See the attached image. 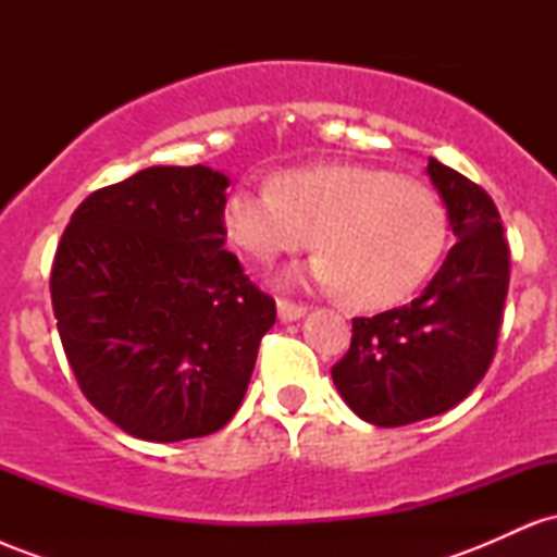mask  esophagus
I'll list each match as a JSON object with an SVG mask.
<instances>
[{"mask_svg": "<svg viewBox=\"0 0 557 557\" xmlns=\"http://www.w3.org/2000/svg\"><path fill=\"white\" fill-rule=\"evenodd\" d=\"M306 306L304 304H293V300H285L280 298L277 300V317L280 322H298L300 317H306Z\"/></svg>", "mask_w": 557, "mask_h": 557, "instance_id": "1", "label": "esophagus"}]
</instances>
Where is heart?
<instances>
[{
    "label": "heart",
    "mask_w": 557,
    "mask_h": 557,
    "mask_svg": "<svg viewBox=\"0 0 557 557\" xmlns=\"http://www.w3.org/2000/svg\"><path fill=\"white\" fill-rule=\"evenodd\" d=\"M222 227L261 264L317 240L287 280L345 293L359 309H387L430 277L447 243L443 201L398 172L361 164L285 170L272 185H238L222 201Z\"/></svg>",
    "instance_id": "heart-1"
}]
</instances>
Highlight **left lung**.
Returning <instances> with one entry per match:
<instances>
[{
    "mask_svg": "<svg viewBox=\"0 0 557 557\" xmlns=\"http://www.w3.org/2000/svg\"><path fill=\"white\" fill-rule=\"evenodd\" d=\"M456 246L419 298L354 319L348 354L332 367L341 398L376 426L450 411L487 374L508 296L510 251L492 198L430 159Z\"/></svg>",
    "mask_w": 557,
    "mask_h": 557,
    "instance_id": "left-lung-1",
    "label": "left lung"
}]
</instances>
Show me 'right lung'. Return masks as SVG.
<instances>
[{
    "mask_svg": "<svg viewBox=\"0 0 557 557\" xmlns=\"http://www.w3.org/2000/svg\"><path fill=\"white\" fill-rule=\"evenodd\" d=\"M230 177L146 168L75 209L52 306L96 411L149 443L203 437L238 411L274 300L225 251Z\"/></svg>",
    "mask_w": 557,
    "mask_h": 557,
    "instance_id": "1",
    "label": "right lung"
}]
</instances>
